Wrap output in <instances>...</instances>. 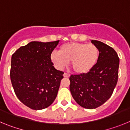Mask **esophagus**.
Masks as SVG:
<instances>
[{"label":"esophagus","instance_id":"1","mask_svg":"<svg viewBox=\"0 0 130 130\" xmlns=\"http://www.w3.org/2000/svg\"><path fill=\"white\" fill-rule=\"evenodd\" d=\"M64 77H66V78H68L70 77V75H69L68 73H64Z\"/></svg>","mask_w":130,"mask_h":130}]
</instances>
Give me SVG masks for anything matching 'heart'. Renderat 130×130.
Segmentation results:
<instances>
[{
	"instance_id": "heart-1",
	"label": "heart",
	"mask_w": 130,
	"mask_h": 130,
	"mask_svg": "<svg viewBox=\"0 0 130 130\" xmlns=\"http://www.w3.org/2000/svg\"><path fill=\"white\" fill-rule=\"evenodd\" d=\"M99 58V50L93 44L70 42L60 47L58 53L51 55V62L58 70L66 67L70 62L72 70L78 74L91 71Z\"/></svg>"
}]
</instances>
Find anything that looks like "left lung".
Returning a JSON list of instances; mask_svg holds the SVG:
<instances>
[{
  "instance_id": "1",
  "label": "left lung",
  "mask_w": 130,
  "mask_h": 130,
  "mask_svg": "<svg viewBox=\"0 0 130 130\" xmlns=\"http://www.w3.org/2000/svg\"><path fill=\"white\" fill-rule=\"evenodd\" d=\"M92 43L99 50L95 66L87 73L72 75L70 90L73 99L86 109H96L109 99L119 77V58L111 47L97 40Z\"/></svg>"
}]
</instances>
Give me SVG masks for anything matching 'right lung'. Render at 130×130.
Returning <instances> with one entry per match:
<instances>
[{
	"label": "right lung",
	"mask_w": 130,
	"mask_h": 130,
	"mask_svg": "<svg viewBox=\"0 0 130 130\" xmlns=\"http://www.w3.org/2000/svg\"><path fill=\"white\" fill-rule=\"evenodd\" d=\"M58 42H31L12 55L11 84L18 99L32 109L48 107L57 96L64 72L53 66L51 55Z\"/></svg>",
	"instance_id": "right-lung-1"
}]
</instances>
